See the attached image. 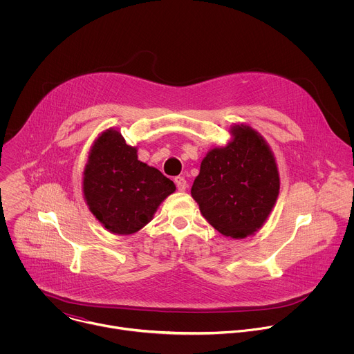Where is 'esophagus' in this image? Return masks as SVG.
Wrapping results in <instances>:
<instances>
[{"label":"esophagus","instance_id":"34e87169","mask_svg":"<svg viewBox=\"0 0 354 354\" xmlns=\"http://www.w3.org/2000/svg\"><path fill=\"white\" fill-rule=\"evenodd\" d=\"M175 185H176V187H178V190H186V187H187V182H186V179L183 178V176H178V178H175Z\"/></svg>","mask_w":354,"mask_h":354}]
</instances>
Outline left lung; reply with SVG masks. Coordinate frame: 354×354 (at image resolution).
<instances>
[{"label": "left lung", "instance_id": "obj_1", "mask_svg": "<svg viewBox=\"0 0 354 354\" xmlns=\"http://www.w3.org/2000/svg\"><path fill=\"white\" fill-rule=\"evenodd\" d=\"M231 140L212 148L192 186L200 213L220 234L242 239L268 220L280 190L276 158L266 140L248 124L230 129Z\"/></svg>", "mask_w": 354, "mask_h": 354}]
</instances>
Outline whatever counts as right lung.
<instances>
[{"mask_svg": "<svg viewBox=\"0 0 354 354\" xmlns=\"http://www.w3.org/2000/svg\"><path fill=\"white\" fill-rule=\"evenodd\" d=\"M175 183L137 157L113 127L93 141L82 174V193L88 209L109 232L130 235L153 220Z\"/></svg>", "mask_w": 354, "mask_h": 354, "instance_id": "add662e5", "label": "right lung"}]
</instances>
